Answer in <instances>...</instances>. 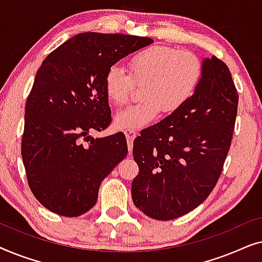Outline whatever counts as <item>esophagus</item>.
Here are the masks:
<instances>
[{
    "label": "esophagus",
    "mask_w": 262,
    "mask_h": 262,
    "mask_svg": "<svg viewBox=\"0 0 262 262\" xmlns=\"http://www.w3.org/2000/svg\"><path fill=\"white\" fill-rule=\"evenodd\" d=\"M125 136H126V139H127V144H128V152H132V143H134V139L136 138V136H137V132L135 130H125L124 131Z\"/></svg>",
    "instance_id": "1"
}]
</instances>
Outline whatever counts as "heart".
Returning a JSON list of instances; mask_svg holds the SVG:
<instances>
[{"label": "heart", "mask_w": 262, "mask_h": 262, "mask_svg": "<svg viewBox=\"0 0 262 262\" xmlns=\"http://www.w3.org/2000/svg\"><path fill=\"white\" fill-rule=\"evenodd\" d=\"M132 77L143 89L144 101L118 111L114 124L121 130H139L159 119L161 112L174 114L184 108L198 89L203 64L189 51L154 45L136 53L130 60ZM134 80L119 66L108 68L103 87L114 105H123L134 91Z\"/></svg>", "instance_id": "obj_1"}]
</instances>
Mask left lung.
I'll return each instance as SVG.
<instances>
[{"instance_id": "8db88e82", "label": "left lung", "mask_w": 262, "mask_h": 262, "mask_svg": "<svg viewBox=\"0 0 262 262\" xmlns=\"http://www.w3.org/2000/svg\"><path fill=\"white\" fill-rule=\"evenodd\" d=\"M202 64V81L184 108L134 142L139 173L132 200L154 220H175L199 206L216 186L230 148L237 91L224 62L212 56Z\"/></svg>"}]
</instances>
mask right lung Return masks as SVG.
<instances>
[{
  "label": "right lung",
  "mask_w": 262,
  "mask_h": 262,
  "mask_svg": "<svg viewBox=\"0 0 262 262\" xmlns=\"http://www.w3.org/2000/svg\"><path fill=\"white\" fill-rule=\"evenodd\" d=\"M151 42L136 35L81 33L39 68L25 107L21 156L32 193L51 212L77 217L91 210L103 179L126 157L123 132L101 138L89 134L112 120L103 87L108 68Z\"/></svg>",
  "instance_id": "add662e5"
}]
</instances>
